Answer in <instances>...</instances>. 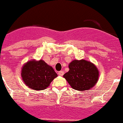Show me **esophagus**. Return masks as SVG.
I'll use <instances>...</instances> for the list:
<instances>
[{"label":"esophagus","instance_id":"obj_1","mask_svg":"<svg viewBox=\"0 0 123 123\" xmlns=\"http://www.w3.org/2000/svg\"><path fill=\"white\" fill-rule=\"evenodd\" d=\"M58 74L60 75V76H63L64 74L63 71H60L58 72Z\"/></svg>","mask_w":123,"mask_h":123}]
</instances>
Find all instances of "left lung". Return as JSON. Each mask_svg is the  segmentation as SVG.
Returning a JSON list of instances; mask_svg holds the SVG:
<instances>
[{
    "label": "left lung",
    "mask_w": 123,
    "mask_h": 123,
    "mask_svg": "<svg viewBox=\"0 0 123 123\" xmlns=\"http://www.w3.org/2000/svg\"><path fill=\"white\" fill-rule=\"evenodd\" d=\"M69 71L63 77L74 89L80 91L89 90L98 81V69L90 62L75 60L69 64Z\"/></svg>",
    "instance_id": "1"
}]
</instances>
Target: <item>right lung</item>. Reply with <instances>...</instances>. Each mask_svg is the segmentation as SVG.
Listing matches in <instances>:
<instances>
[{"label":"right lung","instance_id":"add662e5","mask_svg":"<svg viewBox=\"0 0 123 123\" xmlns=\"http://www.w3.org/2000/svg\"><path fill=\"white\" fill-rule=\"evenodd\" d=\"M21 77L26 85L34 90H44L57 74L43 60L29 61L22 68Z\"/></svg>","mask_w":123,"mask_h":123}]
</instances>
